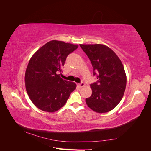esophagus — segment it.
Instances as JSON below:
<instances>
[{
  "instance_id": "34e87169",
  "label": "esophagus",
  "mask_w": 151,
  "mask_h": 151,
  "mask_svg": "<svg viewBox=\"0 0 151 151\" xmlns=\"http://www.w3.org/2000/svg\"><path fill=\"white\" fill-rule=\"evenodd\" d=\"M77 86H78L80 88H83V87L85 86V84L84 83H81L80 84H77Z\"/></svg>"
}]
</instances>
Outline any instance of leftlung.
I'll use <instances>...</instances> for the list:
<instances>
[{"instance_id": "1", "label": "left lung", "mask_w": 151, "mask_h": 151, "mask_svg": "<svg viewBox=\"0 0 151 151\" xmlns=\"http://www.w3.org/2000/svg\"><path fill=\"white\" fill-rule=\"evenodd\" d=\"M80 47L89 57L98 79L91 84L92 95L86 103L95 112L110 111L120 102L126 88L127 76L120 59L104 45L81 44Z\"/></svg>"}]
</instances>
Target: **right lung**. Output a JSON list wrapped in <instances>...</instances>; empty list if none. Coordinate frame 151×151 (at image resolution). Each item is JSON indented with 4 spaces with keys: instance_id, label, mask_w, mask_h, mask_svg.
<instances>
[{
    "instance_id": "1",
    "label": "right lung",
    "mask_w": 151,
    "mask_h": 151,
    "mask_svg": "<svg viewBox=\"0 0 151 151\" xmlns=\"http://www.w3.org/2000/svg\"><path fill=\"white\" fill-rule=\"evenodd\" d=\"M78 45L52 40L39 48L30 58L25 72L26 89L35 106L53 113L63 106L76 84L62 79V72L68 55Z\"/></svg>"
}]
</instances>
